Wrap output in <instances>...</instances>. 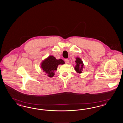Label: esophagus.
Returning <instances> with one entry per match:
<instances>
[{
    "label": "esophagus",
    "mask_w": 123,
    "mask_h": 123,
    "mask_svg": "<svg viewBox=\"0 0 123 123\" xmlns=\"http://www.w3.org/2000/svg\"><path fill=\"white\" fill-rule=\"evenodd\" d=\"M65 63H69V60H68V59H65Z\"/></svg>",
    "instance_id": "obj_1"
}]
</instances>
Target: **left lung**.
<instances>
[{"mask_svg": "<svg viewBox=\"0 0 123 123\" xmlns=\"http://www.w3.org/2000/svg\"><path fill=\"white\" fill-rule=\"evenodd\" d=\"M76 65L75 67V70L78 73H82V68H83V64L81 60L77 58H76V60L75 61Z\"/></svg>", "mask_w": 123, "mask_h": 123, "instance_id": "obj_1", "label": "left lung"}]
</instances>
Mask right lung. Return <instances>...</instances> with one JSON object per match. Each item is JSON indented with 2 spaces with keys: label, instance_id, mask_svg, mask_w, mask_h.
Instances as JSON below:
<instances>
[{
  "label": "right lung",
  "instance_id": "right-lung-1",
  "mask_svg": "<svg viewBox=\"0 0 123 123\" xmlns=\"http://www.w3.org/2000/svg\"><path fill=\"white\" fill-rule=\"evenodd\" d=\"M64 61L61 59L56 60L54 56H49L45 61L41 63V68L49 77L52 78L54 75V72L56 71L59 64H63Z\"/></svg>",
  "mask_w": 123,
  "mask_h": 123
}]
</instances>
